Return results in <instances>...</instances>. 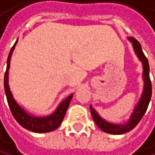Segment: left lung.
<instances>
[{
  "instance_id": "left-lung-1",
  "label": "left lung",
  "mask_w": 155,
  "mask_h": 155,
  "mask_svg": "<svg viewBox=\"0 0 155 155\" xmlns=\"http://www.w3.org/2000/svg\"><path fill=\"white\" fill-rule=\"evenodd\" d=\"M128 41L132 42L134 51L135 53L136 57L142 63V79H143V90L141 93L140 98L138 102L135 104L134 110L130 115V117L127 121H124L123 123H112L105 120L98 114V113L94 110L92 105H90V110L94 121L96 122L97 127L102 130L104 133L111 134H122L128 133L138 124L143 115L145 114L150 97H152V83L150 79V66L147 58L144 55L142 51L141 44L135 40L133 37H128Z\"/></svg>"
}]
</instances>
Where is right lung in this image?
<instances>
[{"mask_svg":"<svg viewBox=\"0 0 155 155\" xmlns=\"http://www.w3.org/2000/svg\"><path fill=\"white\" fill-rule=\"evenodd\" d=\"M18 42H15L14 46L11 48L9 52V55L7 58V67L6 72L5 74V96L7 98V102L10 108L13 117L17 120L19 124L23 127L24 129L28 130L30 132L34 133H49L54 131V130L58 129V126L61 124V122L64 118L65 113L67 111L68 106L71 102V99L74 96V94H71L69 97L61 100L56 110L52 114L48 115H43V117H38V115H34L27 112L22 106H21L20 103H18V101L15 99L13 94L10 90L9 86V68H10V61H11V57L13 54V51L15 49V46Z\"/></svg>","mask_w":155,"mask_h":155,"instance_id":"right-lung-1","label":"right lung"}]
</instances>
